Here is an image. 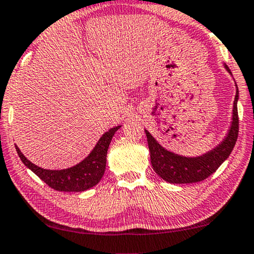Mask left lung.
Wrapping results in <instances>:
<instances>
[{
    "mask_svg": "<svg viewBox=\"0 0 254 254\" xmlns=\"http://www.w3.org/2000/svg\"><path fill=\"white\" fill-rule=\"evenodd\" d=\"M223 66L231 74L229 67L226 64ZM235 86L236 95L229 130L219 145L201 155L184 156L176 154V153L164 148L147 130H145L149 153H151L152 167L162 180L171 184L197 183V182L206 180L213 173H215L217 168L229 158L238 137L237 102L239 92L236 81Z\"/></svg>",
    "mask_w": 254,
    "mask_h": 254,
    "instance_id": "left-lung-1",
    "label": "left lung"
}]
</instances>
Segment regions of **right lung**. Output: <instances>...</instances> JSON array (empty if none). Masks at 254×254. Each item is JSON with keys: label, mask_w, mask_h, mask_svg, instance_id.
Wrapping results in <instances>:
<instances>
[{"label": "right lung", "mask_w": 254, "mask_h": 254, "mask_svg": "<svg viewBox=\"0 0 254 254\" xmlns=\"http://www.w3.org/2000/svg\"><path fill=\"white\" fill-rule=\"evenodd\" d=\"M122 126L114 127L106 131L83 161L66 169H44L25 158L17 145H15L16 151L18 153L21 162L54 190L64 192L86 191L101 181L106 170L107 151H108L114 134Z\"/></svg>", "instance_id": "right-lung-1"}]
</instances>
